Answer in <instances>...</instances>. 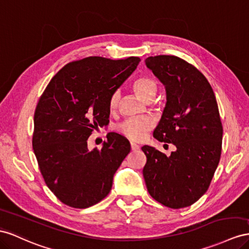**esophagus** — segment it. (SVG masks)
Segmentation results:
<instances>
[{
    "instance_id": "1",
    "label": "esophagus",
    "mask_w": 249,
    "mask_h": 249,
    "mask_svg": "<svg viewBox=\"0 0 249 249\" xmlns=\"http://www.w3.org/2000/svg\"><path fill=\"white\" fill-rule=\"evenodd\" d=\"M131 150L134 151V152L139 150V145L136 144V143H134V142H131Z\"/></svg>"
}]
</instances>
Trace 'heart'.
<instances>
[{
    "label": "heart",
    "instance_id": "1",
    "mask_svg": "<svg viewBox=\"0 0 249 249\" xmlns=\"http://www.w3.org/2000/svg\"><path fill=\"white\" fill-rule=\"evenodd\" d=\"M134 90L140 97L145 100H151L156 95L158 91V85L153 78L149 76H139L136 78L133 84ZM120 98L119 91L112 93L109 99V108L111 110L116 109ZM155 122L152 117L149 116H140V117H131L127 118L118 125V131L133 141H140L145 138L146 134L151 131Z\"/></svg>",
    "mask_w": 249,
    "mask_h": 249
}]
</instances>
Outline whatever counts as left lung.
<instances>
[{"label":"left lung","instance_id":"8db88e82","mask_svg":"<svg viewBox=\"0 0 249 249\" xmlns=\"http://www.w3.org/2000/svg\"><path fill=\"white\" fill-rule=\"evenodd\" d=\"M145 65L166 90L153 136L177 150L167 157L153 146L141 147L143 178L154 199L177 210L194 204L210 187L222 150V123L212 87L196 67L174 55L150 56Z\"/></svg>","mask_w":249,"mask_h":249}]
</instances>
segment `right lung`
I'll return each mask as SVG.
<instances>
[{
    "label": "right lung",
    "instance_id": "1",
    "mask_svg": "<svg viewBox=\"0 0 249 249\" xmlns=\"http://www.w3.org/2000/svg\"><path fill=\"white\" fill-rule=\"evenodd\" d=\"M140 58L89 56L63 67L46 87L35 112L32 146L47 186L66 205L87 208L112 189L114 174L131 151L129 140L111 133L100 150L89 136L109 124V99Z\"/></svg>",
    "mask_w": 249,
    "mask_h": 249
}]
</instances>
